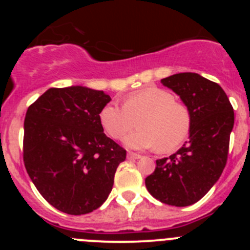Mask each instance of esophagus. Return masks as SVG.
Wrapping results in <instances>:
<instances>
[{
  "mask_svg": "<svg viewBox=\"0 0 250 250\" xmlns=\"http://www.w3.org/2000/svg\"><path fill=\"white\" fill-rule=\"evenodd\" d=\"M128 158H129V160H139V158H141L143 157V156L141 155H139V153H134V152H129L128 153V156H127Z\"/></svg>",
  "mask_w": 250,
  "mask_h": 250,
  "instance_id": "34e87169",
  "label": "esophagus"
}]
</instances>
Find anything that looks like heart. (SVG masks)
<instances>
[{
    "mask_svg": "<svg viewBox=\"0 0 250 250\" xmlns=\"http://www.w3.org/2000/svg\"><path fill=\"white\" fill-rule=\"evenodd\" d=\"M139 120V129L125 138L130 148L145 150L157 146L173 151L188 138L192 125L190 110L168 90L148 87L125 97L123 105L106 104L99 113L100 125L112 139H121Z\"/></svg>",
    "mask_w": 250,
    "mask_h": 250,
    "instance_id": "1",
    "label": "heart"
}]
</instances>
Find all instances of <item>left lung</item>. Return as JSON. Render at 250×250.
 I'll return each mask as SVG.
<instances>
[{
    "instance_id": "1",
    "label": "left lung",
    "mask_w": 250,
    "mask_h": 250,
    "mask_svg": "<svg viewBox=\"0 0 250 250\" xmlns=\"http://www.w3.org/2000/svg\"><path fill=\"white\" fill-rule=\"evenodd\" d=\"M175 92L192 117L190 139L169 157L156 161L145 179L148 192L162 203L186 207L198 202L218 181L228 162L233 107L218 83L193 72L161 80Z\"/></svg>"
}]
</instances>
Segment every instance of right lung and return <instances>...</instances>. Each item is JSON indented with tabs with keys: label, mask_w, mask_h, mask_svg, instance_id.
I'll return each instance as SVG.
<instances>
[{
	"label": "right lung",
	"mask_w": 250,
	"mask_h": 250,
	"mask_svg": "<svg viewBox=\"0 0 250 250\" xmlns=\"http://www.w3.org/2000/svg\"><path fill=\"white\" fill-rule=\"evenodd\" d=\"M111 100L81 85L49 88L26 111L22 160L48 203L82 215L109 197L125 150L105 135L100 110Z\"/></svg>",
	"instance_id": "right-lung-1"
}]
</instances>
